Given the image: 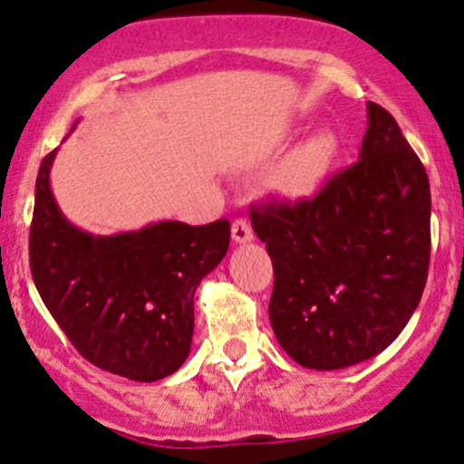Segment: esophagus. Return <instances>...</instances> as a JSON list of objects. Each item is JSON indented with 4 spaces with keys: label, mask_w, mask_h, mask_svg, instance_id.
<instances>
[{
    "label": "esophagus",
    "mask_w": 464,
    "mask_h": 464,
    "mask_svg": "<svg viewBox=\"0 0 464 464\" xmlns=\"http://www.w3.org/2000/svg\"><path fill=\"white\" fill-rule=\"evenodd\" d=\"M254 238V232L252 227H249L247 221H243V218H237V221L232 223V241L237 243V246H243V243H249Z\"/></svg>",
    "instance_id": "34e87169"
}]
</instances>
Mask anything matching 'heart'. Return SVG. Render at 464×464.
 Segmentation results:
<instances>
[{"instance_id":"obj_1","label":"heart","mask_w":464,"mask_h":464,"mask_svg":"<svg viewBox=\"0 0 464 464\" xmlns=\"http://www.w3.org/2000/svg\"><path fill=\"white\" fill-rule=\"evenodd\" d=\"M340 153V142L331 129H320L291 149L272 177L276 197L289 204L314 199L329 179Z\"/></svg>"}]
</instances>
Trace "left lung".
Here are the masks:
<instances>
[{"instance_id":"1","label":"left lung","mask_w":464,"mask_h":464,"mask_svg":"<svg viewBox=\"0 0 464 464\" xmlns=\"http://www.w3.org/2000/svg\"><path fill=\"white\" fill-rule=\"evenodd\" d=\"M359 162L314 199L252 212L274 265L269 322L300 366L340 371L388 348L430 265V179L394 120L368 102Z\"/></svg>"}]
</instances>
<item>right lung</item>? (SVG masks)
I'll return each mask as SVG.
<instances>
[{"label":"right lung","mask_w":464,"mask_h":464,"mask_svg":"<svg viewBox=\"0 0 464 464\" xmlns=\"http://www.w3.org/2000/svg\"><path fill=\"white\" fill-rule=\"evenodd\" d=\"M41 162L30 269L41 300L87 362L131 382L179 371L195 331V291L226 256L230 223L158 221L101 237L61 212Z\"/></svg>","instance_id":"obj_1"}]
</instances>
